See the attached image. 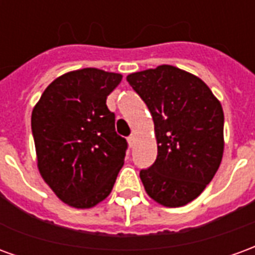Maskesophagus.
I'll list each match as a JSON object with an SVG mask.
<instances>
[{"mask_svg": "<svg viewBox=\"0 0 255 255\" xmlns=\"http://www.w3.org/2000/svg\"><path fill=\"white\" fill-rule=\"evenodd\" d=\"M128 143H129V146H131V147H132L133 144H135V136H133V135L128 136Z\"/></svg>", "mask_w": 255, "mask_h": 255, "instance_id": "obj_1", "label": "esophagus"}]
</instances>
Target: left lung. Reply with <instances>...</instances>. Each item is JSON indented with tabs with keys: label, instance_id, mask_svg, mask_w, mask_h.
<instances>
[{
	"label": "left lung",
	"instance_id": "1",
	"mask_svg": "<svg viewBox=\"0 0 255 255\" xmlns=\"http://www.w3.org/2000/svg\"><path fill=\"white\" fill-rule=\"evenodd\" d=\"M127 82L149 108L157 158L139 172L155 202L179 208L194 201L219 169L224 150V113L197 76L172 65L128 75Z\"/></svg>",
	"mask_w": 255,
	"mask_h": 255
}]
</instances>
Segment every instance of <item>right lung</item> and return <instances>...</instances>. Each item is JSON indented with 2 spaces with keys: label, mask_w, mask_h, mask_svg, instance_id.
<instances>
[{
  "label": "right lung",
  "mask_w": 255,
  "mask_h": 255,
  "mask_svg": "<svg viewBox=\"0 0 255 255\" xmlns=\"http://www.w3.org/2000/svg\"><path fill=\"white\" fill-rule=\"evenodd\" d=\"M120 73L84 68L47 86L31 116L38 169L63 202L93 208L115 186L128 143L117 135L106 98Z\"/></svg>",
  "instance_id": "right-lung-1"
}]
</instances>
